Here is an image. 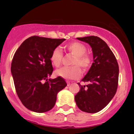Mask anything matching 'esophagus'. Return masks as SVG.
<instances>
[{
	"label": "esophagus",
	"mask_w": 134,
	"mask_h": 134,
	"mask_svg": "<svg viewBox=\"0 0 134 134\" xmlns=\"http://www.w3.org/2000/svg\"><path fill=\"white\" fill-rule=\"evenodd\" d=\"M66 82H67V85H68V86H70V82L68 81V80H67V81H66Z\"/></svg>",
	"instance_id": "esophagus-1"
}]
</instances>
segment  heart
<instances>
[{"label": "heart", "instance_id": "heart-1", "mask_svg": "<svg viewBox=\"0 0 134 134\" xmlns=\"http://www.w3.org/2000/svg\"><path fill=\"white\" fill-rule=\"evenodd\" d=\"M66 49L74 56L72 67H63L55 70L57 76L66 79H77L81 76V67L84 72L88 70L92 64V58L89 54H86V47L82 43L74 41L66 46ZM63 54L58 48L52 51L50 55L51 62L55 67H59L62 64Z\"/></svg>", "mask_w": 134, "mask_h": 134}]
</instances>
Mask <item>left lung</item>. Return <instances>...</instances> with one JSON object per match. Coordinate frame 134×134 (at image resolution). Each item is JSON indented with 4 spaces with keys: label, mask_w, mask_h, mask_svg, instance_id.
<instances>
[{
    "label": "left lung",
    "mask_w": 134,
    "mask_h": 134,
    "mask_svg": "<svg viewBox=\"0 0 134 134\" xmlns=\"http://www.w3.org/2000/svg\"><path fill=\"white\" fill-rule=\"evenodd\" d=\"M88 43L92 48L93 62L82 81L87 85L78 83L80 89L74 97L78 107L84 112L97 113L105 108L117 91L119 79V66L112 51L103 40L97 36L78 37Z\"/></svg>",
    "instance_id": "left-lung-1"
}]
</instances>
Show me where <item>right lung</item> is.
Masks as SVG:
<instances>
[{"mask_svg": "<svg viewBox=\"0 0 134 134\" xmlns=\"http://www.w3.org/2000/svg\"><path fill=\"white\" fill-rule=\"evenodd\" d=\"M64 40L30 37L14 55L10 70L16 94L30 111L44 113L52 109L57 94L67 86L60 76L48 79L53 72L51 54Z\"/></svg>", "mask_w": 134, "mask_h": 134, "instance_id": "1", "label": "right lung"}]
</instances>
